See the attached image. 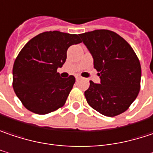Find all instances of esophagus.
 I'll return each mask as SVG.
<instances>
[{
    "label": "esophagus",
    "instance_id": "1",
    "mask_svg": "<svg viewBox=\"0 0 153 153\" xmlns=\"http://www.w3.org/2000/svg\"><path fill=\"white\" fill-rule=\"evenodd\" d=\"M75 79H76V80H79V79H80V76L76 75V76H75Z\"/></svg>",
    "mask_w": 153,
    "mask_h": 153
}]
</instances>
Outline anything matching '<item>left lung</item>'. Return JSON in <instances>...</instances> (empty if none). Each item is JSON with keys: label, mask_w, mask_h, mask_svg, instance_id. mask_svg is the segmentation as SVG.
Wrapping results in <instances>:
<instances>
[{"label": "left lung", "mask_w": 153, "mask_h": 153, "mask_svg": "<svg viewBox=\"0 0 153 153\" xmlns=\"http://www.w3.org/2000/svg\"><path fill=\"white\" fill-rule=\"evenodd\" d=\"M100 72V84L90 81L89 105L107 117L126 111L139 94L141 67L135 52L118 33L100 29L79 34Z\"/></svg>", "instance_id": "1"}]
</instances>
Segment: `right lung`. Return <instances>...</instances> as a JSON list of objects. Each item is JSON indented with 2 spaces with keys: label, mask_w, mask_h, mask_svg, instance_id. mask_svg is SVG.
<instances>
[{
  "label": "right lung",
  "mask_w": 153,
  "mask_h": 153,
  "mask_svg": "<svg viewBox=\"0 0 153 153\" xmlns=\"http://www.w3.org/2000/svg\"><path fill=\"white\" fill-rule=\"evenodd\" d=\"M79 35L59 31L41 33L28 41L15 59L13 87L23 105L37 114H47L66 103L75 78H61L57 69L67 59Z\"/></svg>",
  "instance_id": "right-lung-1"
}]
</instances>
